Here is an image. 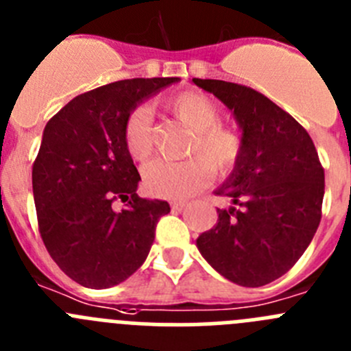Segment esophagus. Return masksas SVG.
Wrapping results in <instances>:
<instances>
[{
	"label": "esophagus",
	"mask_w": 351,
	"mask_h": 351,
	"mask_svg": "<svg viewBox=\"0 0 351 351\" xmlns=\"http://www.w3.org/2000/svg\"><path fill=\"white\" fill-rule=\"evenodd\" d=\"M170 207H172L173 212H182L186 207H188V204H186V202H172Z\"/></svg>",
	"instance_id": "34e87169"
}]
</instances>
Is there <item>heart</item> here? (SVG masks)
<instances>
[{
    "label": "heart",
    "mask_w": 351,
    "mask_h": 351,
    "mask_svg": "<svg viewBox=\"0 0 351 351\" xmlns=\"http://www.w3.org/2000/svg\"><path fill=\"white\" fill-rule=\"evenodd\" d=\"M163 106L193 130L186 153L195 154L182 162L154 160L143 170L144 188L153 197L184 200L204 188L210 169L230 172L242 154V137L221 125L219 108L198 92H181L165 99ZM125 146L134 160H146L153 153V114L147 106H137L125 121Z\"/></svg>",
    "instance_id": "heart-1"
}]
</instances>
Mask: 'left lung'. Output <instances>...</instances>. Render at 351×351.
Here are the masks:
<instances>
[{"instance_id":"left-lung-1","label":"left lung","mask_w":351,"mask_h":351,"mask_svg":"<svg viewBox=\"0 0 351 351\" xmlns=\"http://www.w3.org/2000/svg\"><path fill=\"white\" fill-rule=\"evenodd\" d=\"M219 99L242 130V154L215 189L231 200L197 239L205 261L243 287L280 278L310 245L322 217L324 169L294 118L249 86L193 78Z\"/></svg>"}]
</instances>
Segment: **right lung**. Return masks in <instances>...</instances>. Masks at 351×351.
Here are the masks:
<instances>
[{"instance_id": "1", "label": "right lung", "mask_w": 351, "mask_h": 351, "mask_svg": "<svg viewBox=\"0 0 351 351\" xmlns=\"http://www.w3.org/2000/svg\"><path fill=\"white\" fill-rule=\"evenodd\" d=\"M179 78H134L67 102L43 130L33 165L41 239L51 259L83 287L108 289L146 261L163 200L137 195L141 176L125 146L128 112ZM123 201V209H114Z\"/></svg>"}]
</instances>
